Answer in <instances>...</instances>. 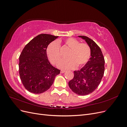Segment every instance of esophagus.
Returning <instances> with one entry per match:
<instances>
[{"label": "esophagus", "instance_id": "obj_1", "mask_svg": "<svg viewBox=\"0 0 127 127\" xmlns=\"http://www.w3.org/2000/svg\"><path fill=\"white\" fill-rule=\"evenodd\" d=\"M64 72H65L64 70H61V71H60L61 73H64Z\"/></svg>", "mask_w": 127, "mask_h": 127}]
</instances>
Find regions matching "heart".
<instances>
[{
    "label": "heart",
    "instance_id": "b5f03b06",
    "mask_svg": "<svg viewBox=\"0 0 127 127\" xmlns=\"http://www.w3.org/2000/svg\"><path fill=\"white\" fill-rule=\"evenodd\" d=\"M65 47L70 49L67 55L69 59L60 62L58 67L63 69H73L84 67L89 61L91 57V49L90 45L80 42L73 37H69L63 41ZM48 59L53 64H57L62 58L60 48L57 42L50 43L47 49Z\"/></svg>",
    "mask_w": 127,
    "mask_h": 127
}]
</instances>
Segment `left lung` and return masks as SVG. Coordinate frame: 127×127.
Segmentation results:
<instances>
[{"instance_id":"obj_1","label":"left lung","mask_w":127,"mask_h":127,"mask_svg":"<svg viewBox=\"0 0 127 127\" xmlns=\"http://www.w3.org/2000/svg\"><path fill=\"white\" fill-rule=\"evenodd\" d=\"M85 40L91 49V57L80 70L74 71V76L68 83L75 93L86 95L93 92L100 84L104 73V58L95 42L86 36H79Z\"/></svg>"}]
</instances>
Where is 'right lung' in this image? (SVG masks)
Masks as SVG:
<instances>
[{"instance_id": "obj_1", "label": "right lung", "mask_w": 127, "mask_h": 127, "mask_svg": "<svg viewBox=\"0 0 127 127\" xmlns=\"http://www.w3.org/2000/svg\"><path fill=\"white\" fill-rule=\"evenodd\" d=\"M58 37L41 34L27 44L19 58V74L25 89L34 94L48 90L60 70L52 66L47 55V49Z\"/></svg>"}]
</instances>
